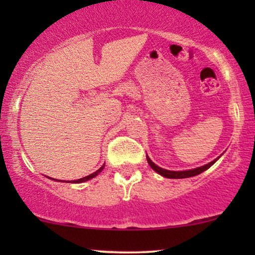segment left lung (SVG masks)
<instances>
[{
  "label": "left lung",
  "mask_w": 255,
  "mask_h": 255,
  "mask_svg": "<svg viewBox=\"0 0 255 255\" xmlns=\"http://www.w3.org/2000/svg\"><path fill=\"white\" fill-rule=\"evenodd\" d=\"M146 158H147L148 164H150V166H151L152 169H153L154 171H157L158 174H160V175H162V176L169 177V178H186V177L197 176V175L201 174V172H203V171L207 170V169H209L211 165H213V163H215L216 160L218 159V158H217V159H215V160H212V162H210L209 164L203 165V166H200V168H197V169H192V170H186V171H170V170H165V169L160 168V166H158V165L154 164V163L152 162V160H151L150 158H148L147 156H146Z\"/></svg>",
  "instance_id": "1"
}]
</instances>
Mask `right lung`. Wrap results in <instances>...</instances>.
Listing matches in <instances>:
<instances>
[{"instance_id":"obj_1","label":"right lung","mask_w":255,"mask_h":255,"mask_svg":"<svg viewBox=\"0 0 255 255\" xmlns=\"http://www.w3.org/2000/svg\"><path fill=\"white\" fill-rule=\"evenodd\" d=\"M103 168H104V165H103V166H101V168H99L98 170L96 171V172H93V174L89 175V176H85V177H83V178H79V180L73 181V183H80V182H85V181H87V180H91V178H93L95 176H97V175L99 174V172H101L102 170H103Z\"/></svg>"}]
</instances>
